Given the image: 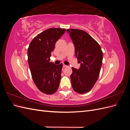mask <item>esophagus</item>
Returning <instances> with one entry per match:
<instances>
[{
    "label": "esophagus",
    "instance_id": "esophagus-1",
    "mask_svg": "<svg viewBox=\"0 0 130 130\" xmlns=\"http://www.w3.org/2000/svg\"><path fill=\"white\" fill-rule=\"evenodd\" d=\"M67 67V65H65V64L63 65V68H66Z\"/></svg>",
    "mask_w": 130,
    "mask_h": 130
}]
</instances>
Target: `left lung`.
<instances>
[{
  "label": "left lung",
  "instance_id": "8db88e82",
  "mask_svg": "<svg viewBox=\"0 0 130 130\" xmlns=\"http://www.w3.org/2000/svg\"><path fill=\"white\" fill-rule=\"evenodd\" d=\"M67 31L73 41L75 56L80 63L78 69L72 68V87L78 93H86L91 90L99 77L103 53L98 43L86 31L74 29Z\"/></svg>",
  "mask_w": 130,
  "mask_h": 130
}]
</instances>
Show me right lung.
<instances>
[{"instance_id":"obj_1","label":"right lung","mask_w":130,"mask_h":130,"mask_svg":"<svg viewBox=\"0 0 130 130\" xmlns=\"http://www.w3.org/2000/svg\"><path fill=\"white\" fill-rule=\"evenodd\" d=\"M65 29L50 28L37 35L27 49L28 63L34 83L46 94L55 93L59 87L63 64L50 62L55 45L65 32Z\"/></svg>"}]
</instances>
